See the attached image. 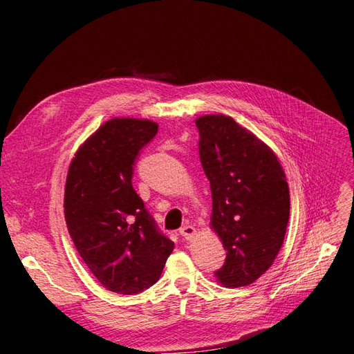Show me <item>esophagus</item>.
Returning a JSON list of instances; mask_svg holds the SVG:
<instances>
[{"instance_id":"34e87169","label":"esophagus","mask_w":354,"mask_h":354,"mask_svg":"<svg viewBox=\"0 0 354 354\" xmlns=\"http://www.w3.org/2000/svg\"><path fill=\"white\" fill-rule=\"evenodd\" d=\"M195 233H196L195 227L190 226V224H187V226H183V227L180 229V234H181V236H183L186 241H190L192 238H194Z\"/></svg>"}]
</instances>
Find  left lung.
I'll use <instances>...</instances> for the list:
<instances>
[{
  "mask_svg": "<svg viewBox=\"0 0 354 354\" xmlns=\"http://www.w3.org/2000/svg\"><path fill=\"white\" fill-rule=\"evenodd\" d=\"M196 127L212 195L211 227L227 251L216 277L224 286H246L282 248L289 220L285 173L272 149L233 118L205 115Z\"/></svg>",
  "mask_w": 354,
  "mask_h": 354,
  "instance_id": "1",
  "label": "left lung"
}]
</instances>
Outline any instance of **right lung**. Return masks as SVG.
Wrapping results in <instances>:
<instances>
[{
    "label": "right lung",
    "mask_w": 354,
    "mask_h": 354,
    "mask_svg": "<svg viewBox=\"0 0 354 354\" xmlns=\"http://www.w3.org/2000/svg\"><path fill=\"white\" fill-rule=\"evenodd\" d=\"M158 124L113 118L84 142L65 187V218L81 259L104 288L124 295L158 282L174 242L160 232L131 178Z\"/></svg>",
    "instance_id": "1"
}]
</instances>
